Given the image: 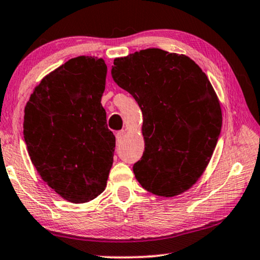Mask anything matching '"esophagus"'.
I'll list each match as a JSON object with an SVG mask.
<instances>
[{"mask_svg": "<svg viewBox=\"0 0 260 260\" xmlns=\"http://www.w3.org/2000/svg\"><path fill=\"white\" fill-rule=\"evenodd\" d=\"M116 142L117 143H121L123 141V138L125 137V131L124 130H121V131H117L116 133Z\"/></svg>", "mask_w": 260, "mask_h": 260, "instance_id": "obj_1", "label": "esophagus"}]
</instances>
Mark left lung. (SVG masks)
Segmentation results:
<instances>
[{
	"mask_svg": "<svg viewBox=\"0 0 260 260\" xmlns=\"http://www.w3.org/2000/svg\"><path fill=\"white\" fill-rule=\"evenodd\" d=\"M111 75L143 113L145 149L134 165L136 179L158 197L188 190L208 166L222 127L207 75L187 55L160 49L116 58Z\"/></svg>",
	"mask_w": 260,
	"mask_h": 260,
	"instance_id": "1",
	"label": "left lung"
}]
</instances>
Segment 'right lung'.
Here are the masks:
<instances>
[{"label":"right lung","instance_id":"1","mask_svg":"<svg viewBox=\"0 0 260 260\" xmlns=\"http://www.w3.org/2000/svg\"><path fill=\"white\" fill-rule=\"evenodd\" d=\"M106 77L102 58L70 59L42 79L24 109L31 161L47 186L73 203L98 198L113 166L115 136L101 105Z\"/></svg>","mask_w":260,"mask_h":260}]
</instances>
